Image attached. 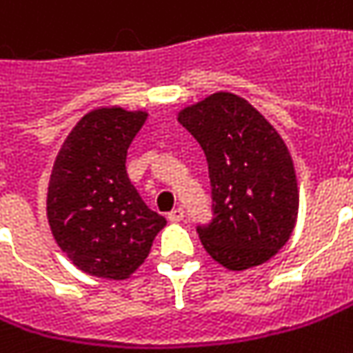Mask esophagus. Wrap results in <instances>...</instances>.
I'll return each mask as SVG.
<instances>
[{
  "mask_svg": "<svg viewBox=\"0 0 353 353\" xmlns=\"http://www.w3.org/2000/svg\"><path fill=\"white\" fill-rule=\"evenodd\" d=\"M168 219H170L172 223H179V221L183 219V210H181V208H176V210H172V212L168 214Z\"/></svg>",
  "mask_w": 353,
  "mask_h": 353,
  "instance_id": "obj_1",
  "label": "esophagus"
}]
</instances>
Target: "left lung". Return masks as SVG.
<instances>
[{
	"label": "left lung",
	"instance_id": "8db88e82",
	"mask_svg": "<svg viewBox=\"0 0 353 353\" xmlns=\"http://www.w3.org/2000/svg\"><path fill=\"white\" fill-rule=\"evenodd\" d=\"M177 121L201 145L214 219L199 225L205 252L232 272L274 258L300 208L294 161L276 128L243 97L218 92L183 108Z\"/></svg>",
	"mask_w": 353,
	"mask_h": 353
}]
</instances>
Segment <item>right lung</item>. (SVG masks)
Returning <instances> with one entry per match:
<instances>
[{
	"instance_id": "obj_1",
	"label": "right lung",
	"mask_w": 353,
	"mask_h": 353,
	"mask_svg": "<svg viewBox=\"0 0 353 353\" xmlns=\"http://www.w3.org/2000/svg\"><path fill=\"white\" fill-rule=\"evenodd\" d=\"M148 112L97 108L65 137L48 188V219L72 263L95 278L125 280L145 261L165 218L128 177L130 143Z\"/></svg>"
}]
</instances>
